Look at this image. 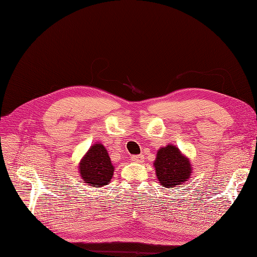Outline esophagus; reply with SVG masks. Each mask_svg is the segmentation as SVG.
<instances>
[{
    "label": "esophagus",
    "mask_w": 257,
    "mask_h": 257,
    "mask_svg": "<svg viewBox=\"0 0 257 257\" xmlns=\"http://www.w3.org/2000/svg\"><path fill=\"white\" fill-rule=\"evenodd\" d=\"M131 160L134 163H143L145 158H144V155H134V157L131 158Z\"/></svg>",
    "instance_id": "esophagus-1"
}]
</instances>
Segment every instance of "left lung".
<instances>
[{"instance_id": "left-lung-1", "label": "left lung", "mask_w": 257, "mask_h": 257, "mask_svg": "<svg viewBox=\"0 0 257 257\" xmlns=\"http://www.w3.org/2000/svg\"><path fill=\"white\" fill-rule=\"evenodd\" d=\"M155 174L161 185L178 188L190 181L193 168L190 159L175 145L168 144L158 150L153 163Z\"/></svg>"}]
</instances>
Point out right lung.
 Returning <instances> with one entry per match:
<instances>
[{"label": "right lung", "instance_id": "add662e5", "mask_svg": "<svg viewBox=\"0 0 257 257\" xmlns=\"http://www.w3.org/2000/svg\"><path fill=\"white\" fill-rule=\"evenodd\" d=\"M78 172L87 185L102 188L109 184L114 173V166L103 144L95 143L89 148L79 162Z\"/></svg>", "mask_w": 257, "mask_h": 257}]
</instances>
